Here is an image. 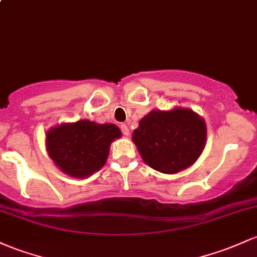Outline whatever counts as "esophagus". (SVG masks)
<instances>
[{
  "mask_svg": "<svg viewBox=\"0 0 257 257\" xmlns=\"http://www.w3.org/2000/svg\"><path fill=\"white\" fill-rule=\"evenodd\" d=\"M120 131H122V133L125 135V137H128L129 135V128L126 124H122V125H120Z\"/></svg>",
  "mask_w": 257,
  "mask_h": 257,
  "instance_id": "obj_1",
  "label": "esophagus"
}]
</instances>
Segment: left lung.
Masks as SVG:
<instances>
[{"label": "left lung", "instance_id": "left-lung-1", "mask_svg": "<svg viewBox=\"0 0 257 257\" xmlns=\"http://www.w3.org/2000/svg\"><path fill=\"white\" fill-rule=\"evenodd\" d=\"M205 119L190 108L152 109L139 122L132 140L144 162L166 174L193 166L206 144Z\"/></svg>", "mask_w": 257, "mask_h": 257}]
</instances>
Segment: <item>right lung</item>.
Instances as JSON below:
<instances>
[{"label": "right lung", "mask_w": 257, "mask_h": 257, "mask_svg": "<svg viewBox=\"0 0 257 257\" xmlns=\"http://www.w3.org/2000/svg\"><path fill=\"white\" fill-rule=\"evenodd\" d=\"M122 137L115 124L89 119L61 123L46 133V151L62 172L74 178H87L106 163L109 146Z\"/></svg>", "instance_id": "obj_1"}]
</instances>
